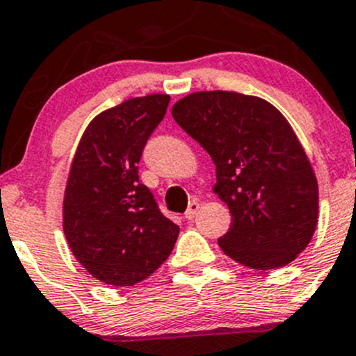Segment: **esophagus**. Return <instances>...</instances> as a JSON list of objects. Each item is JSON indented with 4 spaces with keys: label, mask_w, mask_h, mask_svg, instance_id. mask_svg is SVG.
Listing matches in <instances>:
<instances>
[{
    "label": "esophagus",
    "mask_w": 356,
    "mask_h": 356,
    "mask_svg": "<svg viewBox=\"0 0 356 356\" xmlns=\"http://www.w3.org/2000/svg\"><path fill=\"white\" fill-rule=\"evenodd\" d=\"M199 209H200V204L197 202V200H193V202H190L188 209H186V212H185V219H188V221H192V219L197 216V212H199Z\"/></svg>",
    "instance_id": "1"
}]
</instances>
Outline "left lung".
Instances as JSON below:
<instances>
[{
	"label": "left lung",
	"mask_w": 356,
	"mask_h": 356,
	"mask_svg": "<svg viewBox=\"0 0 356 356\" xmlns=\"http://www.w3.org/2000/svg\"><path fill=\"white\" fill-rule=\"evenodd\" d=\"M171 115L216 164L212 192L232 212L221 250L259 270L293 262L317 228L318 185L280 109L257 96L202 90L175 102Z\"/></svg>",
	"instance_id": "1"
}]
</instances>
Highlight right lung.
Masks as SVG:
<instances>
[{
  "label": "right lung",
  "mask_w": 356,
  "mask_h": 356,
  "mask_svg": "<svg viewBox=\"0 0 356 356\" xmlns=\"http://www.w3.org/2000/svg\"><path fill=\"white\" fill-rule=\"evenodd\" d=\"M168 104V94H151L99 113L73 156L63 232L80 266L101 283H140L177 243L179 228L161 214L137 166Z\"/></svg>",
  "instance_id": "add662e5"
}]
</instances>
